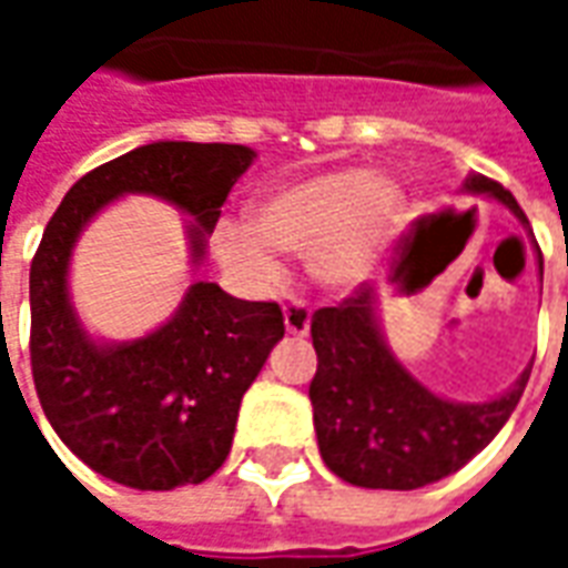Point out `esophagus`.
Listing matches in <instances>:
<instances>
[{
	"label": "esophagus",
	"mask_w": 568,
	"mask_h": 568,
	"mask_svg": "<svg viewBox=\"0 0 568 568\" xmlns=\"http://www.w3.org/2000/svg\"><path fill=\"white\" fill-rule=\"evenodd\" d=\"M283 322L285 332L304 337V334L310 332V307L307 304H301V301H292V304L283 310Z\"/></svg>",
	"instance_id": "34e87169"
}]
</instances>
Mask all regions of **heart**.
<instances>
[{"label":"heart","mask_w":568,"mask_h":568,"mask_svg":"<svg viewBox=\"0 0 568 568\" xmlns=\"http://www.w3.org/2000/svg\"><path fill=\"white\" fill-rule=\"evenodd\" d=\"M402 212L405 191L393 175L334 166L267 191L252 219H222L212 252L252 295H273L285 283L280 252L307 255L322 292L349 295L377 273Z\"/></svg>","instance_id":"b5f03b06"}]
</instances>
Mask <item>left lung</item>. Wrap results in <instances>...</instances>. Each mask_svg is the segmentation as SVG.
<instances>
[{"mask_svg":"<svg viewBox=\"0 0 568 568\" xmlns=\"http://www.w3.org/2000/svg\"><path fill=\"white\" fill-rule=\"evenodd\" d=\"M459 191L505 206L532 236L524 210L499 182L468 173ZM310 334L320 356L310 383L320 453L353 487L417 489L459 471L508 423L532 371V365L524 368L505 393L487 402L432 393L393 353L383 332L381 295L371 285L341 307L320 310Z\"/></svg>","mask_w":568,"mask_h":568,"instance_id":"left-lung-1","label":"left lung"}]
</instances>
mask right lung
<instances>
[{"mask_svg":"<svg viewBox=\"0 0 568 568\" xmlns=\"http://www.w3.org/2000/svg\"><path fill=\"white\" fill-rule=\"evenodd\" d=\"M255 158L227 142H149L81 175L44 227L30 267L36 393L60 440L115 484L173 489L222 468L240 402L283 341V310L194 280L158 328L105 341L72 304V252L100 212L145 194L191 219L187 264L197 271L227 191Z\"/></svg>","mask_w":568,"mask_h":568,"instance_id":"obj_1","label":"right lung"}]
</instances>
